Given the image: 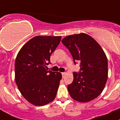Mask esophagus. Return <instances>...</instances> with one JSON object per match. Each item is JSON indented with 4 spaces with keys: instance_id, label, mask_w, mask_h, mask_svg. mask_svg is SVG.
I'll use <instances>...</instances> for the list:
<instances>
[{
    "instance_id": "1",
    "label": "esophagus",
    "mask_w": 120,
    "mask_h": 120,
    "mask_svg": "<svg viewBox=\"0 0 120 120\" xmlns=\"http://www.w3.org/2000/svg\"><path fill=\"white\" fill-rule=\"evenodd\" d=\"M66 72H62V77H64V76L66 75Z\"/></svg>"
}]
</instances>
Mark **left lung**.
Instances as JSON below:
<instances>
[{
	"mask_svg": "<svg viewBox=\"0 0 120 120\" xmlns=\"http://www.w3.org/2000/svg\"><path fill=\"white\" fill-rule=\"evenodd\" d=\"M62 43L72 54L74 63L80 62V73L67 86L73 99L88 102L99 96L108 79V61L104 51L93 37L85 33L68 35Z\"/></svg>",
	"mask_w": 120,
	"mask_h": 120,
	"instance_id": "left-lung-1",
	"label": "left lung"
}]
</instances>
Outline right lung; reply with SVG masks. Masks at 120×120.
I'll return each instance as SVG.
<instances>
[{
    "mask_svg": "<svg viewBox=\"0 0 120 120\" xmlns=\"http://www.w3.org/2000/svg\"><path fill=\"white\" fill-rule=\"evenodd\" d=\"M61 36H36L24 45L15 63V82L21 94L36 106L55 99L62 75L47 71L50 56L58 46Z\"/></svg>",
    "mask_w": 120,
    "mask_h": 120,
    "instance_id": "1",
    "label": "right lung"
}]
</instances>
